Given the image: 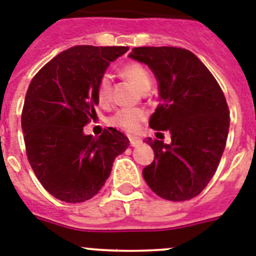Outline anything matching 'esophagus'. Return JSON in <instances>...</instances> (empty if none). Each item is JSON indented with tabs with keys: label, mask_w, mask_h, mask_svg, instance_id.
Masks as SVG:
<instances>
[{
	"label": "esophagus",
	"mask_w": 256,
	"mask_h": 256,
	"mask_svg": "<svg viewBox=\"0 0 256 256\" xmlns=\"http://www.w3.org/2000/svg\"><path fill=\"white\" fill-rule=\"evenodd\" d=\"M128 140H130V146L132 147H136V146H139L140 143H142V140H140L139 138H136V136H130V138H128Z\"/></svg>",
	"instance_id": "1"
}]
</instances>
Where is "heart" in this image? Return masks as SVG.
I'll return each mask as SVG.
<instances>
[{"mask_svg": "<svg viewBox=\"0 0 256 256\" xmlns=\"http://www.w3.org/2000/svg\"><path fill=\"white\" fill-rule=\"evenodd\" d=\"M122 74L128 80H130L132 84L139 88L140 90H147L151 85V76L148 70L140 66L139 63H128L122 67ZM97 98L100 104L108 105L110 102L112 97V78L109 74H104L98 78L97 82ZM146 112L140 108H124L109 118V124L114 128H118L128 132H135L140 128L142 122L146 120Z\"/></svg>", "mask_w": 256, "mask_h": 256, "instance_id": "1", "label": "heart"}]
</instances>
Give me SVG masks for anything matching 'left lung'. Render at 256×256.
<instances>
[{"instance_id":"1","label":"left lung","mask_w":256,"mask_h":256,"mask_svg":"<svg viewBox=\"0 0 256 256\" xmlns=\"http://www.w3.org/2000/svg\"><path fill=\"white\" fill-rule=\"evenodd\" d=\"M159 81L160 104L150 128L171 132V144L148 138L155 158L143 178L159 197L190 200L217 171L229 134V108L221 86L194 54L178 47H135ZM160 134V132H159Z\"/></svg>"}]
</instances>
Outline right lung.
I'll return each mask as SVG.
<instances>
[{
	"instance_id": "obj_1",
	"label": "right lung",
	"mask_w": 256,
	"mask_h": 256,
	"mask_svg": "<svg viewBox=\"0 0 256 256\" xmlns=\"http://www.w3.org/2000/svg\"><path fill=\"white\" fill-rule=\"evenodd\" d=\"M128 47L74 46L43 66L31 80L22 110L26 155L48 193L64 202L96 196L114 159L128 147L116 128L93 138L82 128L96 116L97 82Z\"/></svg>"
}]
</instances>
